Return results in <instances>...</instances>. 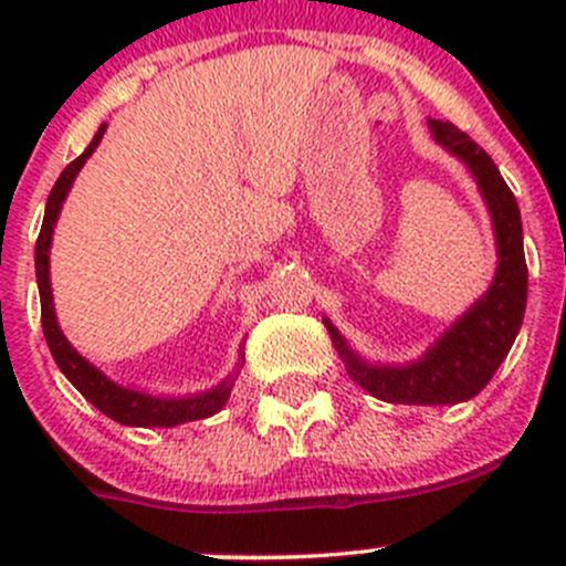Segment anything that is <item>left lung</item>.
Wrapping results in <instances>:
<instances>
[{
  "label": "left lung",
  "mask_w": 566,
  "mask_h": 566,
  "mask_svg": "<svg viewBox=\"0 0 566 566\" xmlns=\"http://www.w3.org/2000/svg\"><path fill=\"white\" fill-rule=\"evenodd\" d=\"M430 134L443 150L465 164L488 205L495 235V276L488 293L454 319L424 356L408 364H373L358 356L328 317H323L347 375L384 402L397 405H458L476 397L506 353L515 345L528 298V268L523 254V224L515 193L501 177L493 158L452 123L427 119Z\"/></svg>",
  "instance_id": "8db88e82"
}]
</instances>
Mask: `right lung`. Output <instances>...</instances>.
<instances>
[{"instance_id": "obj_1", "label": "right lung", "mask_w": 566, "mask_h": 566, "mask_svg": "<svg viewBox=\"0 0 566 566\" xmlns=\"http://www.w3.org/2000/svg\"><path fill=\"white\" fill-rule=\"evenodd\" d=\"M106 123L101 125L98 134L93 136V142L87 145V150L76 158V161L67 164L62 169L60 180L54 182L49 193V202H45V216L43 227H40V235L35 243V273H38V290H40V319H43V334L45 345H49L51 356H54L60 373L82 391L84 399L95 405L101 413H106L108 419L119 421V424L128 427H177L186 424V421L208 419V416L219 413L221 408L230 399L232 386H235L238 369L243 367V347L241 358H238V369H232V375H227L219 386L199 394H188V397H156V394H147L139 389H128V386L114 384L112 378H106L95 364H90L71 342L62 334L60 323H56L54 312V298H51V276H49V251H51V238H54L56 219H60L62 202H65L67 191H71L73 180L82 172V167L87 164V158L93 156L95 147L104 139Z\"/></svg>"}]
</instances>
